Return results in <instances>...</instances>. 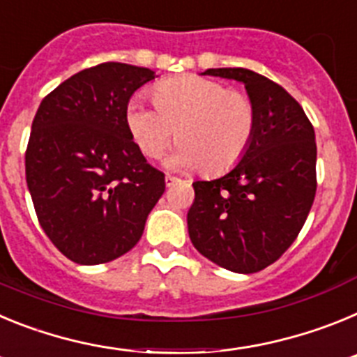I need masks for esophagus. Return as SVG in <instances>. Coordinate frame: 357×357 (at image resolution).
Masks as SVG:
<instances>
[{"mask_svg":"<svg viewBox=\"0 0 357 357\" xmlns=\"http://www.w3.org/2000/svg\"><path fill=\"white\" fill-rule=\"evenodd\" d=\"M164 181H166V185H168V188H172L173 184H176V182H178V178L173 175H166V178H164Z\"/></svg>","mask_w":357,"mask_h":357,"instance_id":"obj_1","label":"esophagus"}]
</instances>
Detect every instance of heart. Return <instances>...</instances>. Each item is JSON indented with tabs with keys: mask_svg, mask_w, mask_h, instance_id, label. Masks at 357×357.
<instances>
[{
	"mask_svg": "<svg viewBox=\"0 0 357 357\" xmlns=\"http://www.w3.org/2000/svg\"><path fill=\"white\" fill-rule=\"evenodd\" d=\"M155 109L141 100L127 105L125 119L132 139L155 159L173 139L178 148L168 159L182 169L222 173L250 148L257 127L255 105L247 94L204 77H176L151 89Z\"/></svg>",
	"mask_w": 357,
	"mask_h": 357,
	"instance_id": "heart-1",
	"label": "heart"
}]
</instances>
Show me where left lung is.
Wrapping results in <instances>:
<instances>
[{"mask_svg": "<svg viewBox=\"0 0 357 357\" xmlns=\"http://www.w3.org/2000/svg\"><path fill=\"white\" fill-rule=\"evenodd\" d=\"M204 75L245 84L257 127L247 153L227 175L193 182L189 238L218 266L255 273L291 247L313 206L314 128L301 103L259 73L218 68Z\"/></svg>", "mask_w": 357, "mask_h": 357, "instance_id": "1", "label": "left lung"}]
</instances>
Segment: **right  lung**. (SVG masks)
I'll list each match as a JSON object with an SVG mask.
<instances>
[{
	"mask_svg": "<svg viewBox=\"0 0 357 357\" xmlns=\"http://www.w3.org/2000/svg\"><path fill=\"white\" fill-rule=\"evenodd\" d=\"M148 68L105 62L73 75L40 102L24 166L37 218L78 264L118 259L135 247L166 182L127 127V105Z\"/></svg>",
	"mask_w": 357,
	"mask_h": 357,
	"instance_id": "1",
	"label": "right lung"
}]
</instances>
